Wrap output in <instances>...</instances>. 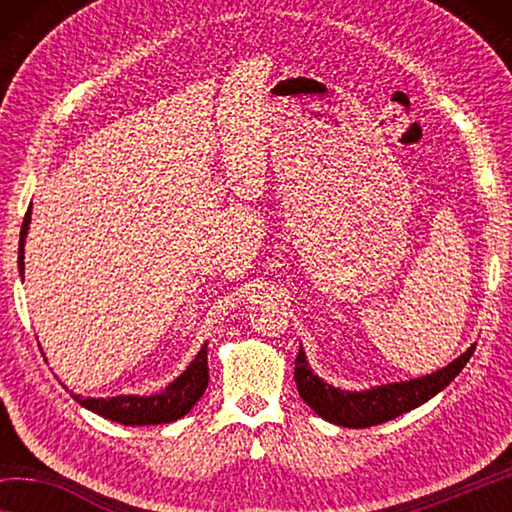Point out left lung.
<instances>
[{"label": "left lung", "mask_w": 512, "mask_h": 512, "mask_svg": "<svg viewBox=\"0 0 512 512\" xmlns=\"http://www.w3.org/2000/svg\"><path fill=\"white\" fill-rule=\"evenodd\" d=\"M476 345L461 354L456 361L449 363L447 368L433 372V375L400 381V384H388L372 388L366 393H348L339 391L318 379L311 368L307 366L305 352H298L296 357V384L300 397L305 400L311 409H314L320 418H325L341 427L363 429L372 427V424H381L386 420H393L397 415L415 409V406L431 400L433 395L443 391V388L452 381L458 372L474 354Z\"/></svg>", "instance_id": "obj_1"}]
</instances>
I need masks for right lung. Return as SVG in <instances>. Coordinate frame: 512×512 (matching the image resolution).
Here are the masks:
<instances>
[{"label": "right lung", "instance_id": "right-lung-1", "mask_svg": "<svg viewBox=\"0 0 512 512\" xmlns=\"http://www.w3.org/2000/svg\"><path fill=\"white\" fill-rule=\"evenodd\" d=\"M31 223V207L24 214V223L20 230V273L24 271V237H27ZM207 345H203L201 352L196 354V359L189 363V368L180 375L167 391L153 397H133V395H119L110 397V400H94V397H81L74 395V400L83 404L85 409L103 415V418L115 420L119 424H167L178 418H183L189 409L201 400L205 388H207Z\"/></svg>", "mask_w": 512, "mask_h": 512}]
</instances>
